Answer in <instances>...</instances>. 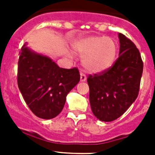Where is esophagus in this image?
Segmentation results:
<instances>
[{
	"instance_id": "obj_1",
	"label": "esophagus",
	"mask_w": 155,
	"mask_h": 155,
	"mask_svg": "<svg viewBox=\"0 0 155 155\" xmlns=\"http://www.w3.org/2000/svg\"><path fill=\"white\" fill-rule=\"evenodd\" d=\"M80 75H81V81H85L86 79H87L86 75L84 74V73H82V72H81Z\"/></svg>"
}]
</instances>
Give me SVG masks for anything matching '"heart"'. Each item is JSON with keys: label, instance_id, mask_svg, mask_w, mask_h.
I'll use <instances>...</instances> for the list:
<instances>
[{"label": "heart", "instance_id": "b5f03b06", "mask_svg": "<svg viewBox=\"0 0 155 155\" xmlns=\"http://www.w3.org/2000/svg\"><path fill=\"white\" fill-rule=\"evenodd\" d=\"M73 50L84 56L82 65L91 74H100L107 71L116 61L118 45L116 40L107 36L82 37L72 43Z\"/></svg>", "mask_w": 155, "mask_h": 155}]
</instances>
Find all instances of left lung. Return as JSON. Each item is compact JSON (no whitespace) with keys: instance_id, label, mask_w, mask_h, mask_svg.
<instances>
[{"instance_id":"8db88e82","label":"left lung","mask_w":155,"mask_h":155,"mask_svg":"<svg viewBox=\"0 0 155 155\" xmlns=\"http://www.w3.org/2000/svg\"><path fill=\"white\" fill-rule=\"evenodd\" d=\"M119 39L120 56L114 64L87 79L91 111L104 122L118 119L136 100L143 73V61L137 46L124 34L119 33Z\"/></svg>"}]
</instances>
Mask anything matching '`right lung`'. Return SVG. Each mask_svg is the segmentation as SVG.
Listing matches in <instances>:
<instances>
[{
    "label": "right lung",
    "instance_id": "1",
    "mask_svg": "<svg viewBox=\"0 0 155 155\" xmlns=\"http://www.w3.org/2000/svg\"><path fill=\"white\" fill-rule=\"evenodd\" d=\"M80 81L77 68H59L46 56L31 51L25 43L19 53L18 86L36 116L50 120L58 116L66 97Z\"/></svg>",
    "mask_w": 155,
    "mask_h": 155
}]
</instances>
